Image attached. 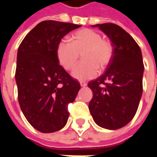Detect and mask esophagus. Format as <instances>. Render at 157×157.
Wrapping results in <instances>:
<instances>
[{"instance_id":"1","label":"esophagus","mask_w":157,"mask_h":157,"mask_svg":"<svg viewBox=\"0 0 157 157\" xmlns=\"http://www.w3.org/2000/svg\"><path fill=\"white\" fill-rule=\"evenodd\" d=\"M80 85L82 86H86V83L85 82H80Z\"/></svg>"}]
</instances>
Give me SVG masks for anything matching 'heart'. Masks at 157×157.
I'll use <instances>...</instances> for the list:
<instances>
[{
	"mask_svg": "<svg viewBox=\"0 0 157 157\" xmlns=\"http://www.w3.org/2000/svg\"><path fill=\"white\" fill-rule=\"evenodd\" d=\"M82 54V61L72 71V76L86 81L98 75L99 70L109 65L113 55V46L108 39L92 29H82L74 33L71 43L61 40L57 45L56 55L59 63L66 71L74 68Z\"/></svg>",
	"mask_w": 157,
	"mask_h": 157,
	"instance_id": "obj_1",
	"label": "heart"
}]
</instances>
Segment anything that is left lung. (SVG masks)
<instances>
[{
	"mask_svg": "<svg viewBox=\"0 0 157 157\" xmlns=\"http://www.w3.org/2000/svg\"><path fill=\"white\" fill-rule=\"evenodd\" d=\"M113 46L112 59L105 72L88 83L93 97L89 110L100 127L117 129L131 121L143 92L144 64L140 46L121 27L113 23L97 24Z\"/></svg>",
	"mask_w": 157,
	"mask_h": 157,
	"instance_id": "left-lung-1",
	"label": "left lung"
}]
</instances>
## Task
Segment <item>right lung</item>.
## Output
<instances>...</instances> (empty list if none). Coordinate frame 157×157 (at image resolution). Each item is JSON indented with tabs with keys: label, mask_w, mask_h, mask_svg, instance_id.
<instances>
[{
	"label": "right lung",
	"mask_w": 157,
	"mask_h": 157,
	"mask_svg": "<svg viewBox=\"0 0 157 157\" xmlns=\"http://www.w3.org/2000/svg\"><path fill=\"white\" fill-rule=\"evenodd\" d=\"M69 22H39L19 46L15 78L18 102L29 124L42 133L58 131L68 120V104L81 86L59 64L56 48L62 38L80 28Z\"/></svg>",
	"instance_id": "obj_1"
}]
</instances>
